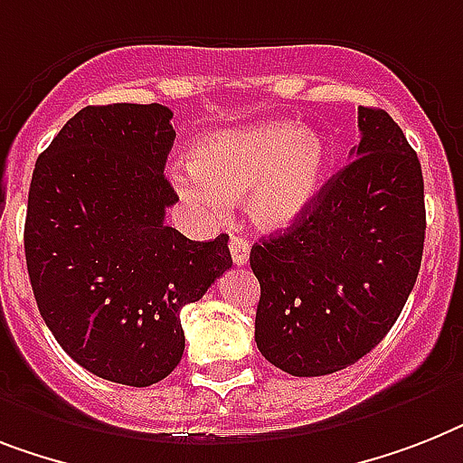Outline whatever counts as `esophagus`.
<instances>
[{"label":"esophagus","instance_id":"34e87169","mask_svg":"<svg viewBox=\"0 0 463 463\" xmlns=\"http://www.w3.org/2000/svg\"><path fill=\"white\" fill-rule=\"evenodd\" d=\"M229 250H232V260L234 265H246L248 255H250V246L243 236H232V243H229Z\"/></svg>","mask_w":463,"mask_h":463}]
</instances>
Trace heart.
<instances>
[{
	"label": "heart",
	"mask_w": 463,
	"mask_h": 463,
	"mask_svg": "<svg viewBox=\"0 0 463 463\" xmlns=\"http://www.w3.org/2000/svg\"><path fill=\"white\" fill-rule=\"evenodd\" d=\"M328 167L324 139L291 122L210 135L194 148L191 165L172 175L177 196L194 213L222 215L248 190V215L262 229H284L322 189Z\"/></svg>",
	"instance_id": "1"
}]
</instances>
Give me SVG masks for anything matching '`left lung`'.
I'll return each mask as SVG.
<instances>
[{"label": "left lung", "mask_w": 463, "mask_h": 463, "mask_svg": "<svg viewBox=\"0 0 463 463\" xmlns=\"http://www.w3.org/2000/svg\"><path fill=\"white\" fill-rule=\"evenodd\" d=\"M362 139L284 234L250 248L255 343L291 376H326L383 341L419 277L421 163L385 110H357Z\"/></svg>", "instance_id": "obj_1"}]
</instances>
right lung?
I'll use <instances>...</instances> for the list:
<instances>
[{
  "mask_svg": "<svg viewBox=\"0 0 463 463\" xmlns=\"http://www.w3.org/2000/svg\"><path fill=\"white\" fill-rule=\"evenodd\" d=\"M160 103L87 106L37 158L25 262L40 315L80 366L146 388L184 354L179 312L232 267L229 236L191 241L165 227L177 194Z\"/></svg>",
  "mask_w": 463,
  "mask_h": 463,
  "instance_id": "obj_1",
  "label": "right lung"
}]
</instances>
